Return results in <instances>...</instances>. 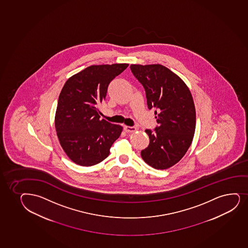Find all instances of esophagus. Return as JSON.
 <instances>
[{
  "label": "esophagus",
  "instance_id": "34e87169",
  "mask_svg": "<svg viewBox=\"0 0 248 248\" xmlns=\"http://www.w3.org/2000/svg\"><path fill=\"white\" fill-rule=\"evenodd\" d=\"M124 130L127 133H132V132H135V131H137V127H134V126H127V125H125V126H124Z\"/></svg>",
  "mask_w": 248,
  "mask_h": 248
}]
</instances>
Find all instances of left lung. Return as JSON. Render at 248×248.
Masks as SVG:
<instances>
[{
    "label": "left lung",
    "instance_id": "1",
    "mask_svg": "<svg viewBox=\"0 0 248 248\" xmlns=\"http://www.w3.org/2000/svg\"><path fill=\"white\" fill-rule=\"evenodd\" d=\"M132 74L145 90L148 108L157 109L158 126L145 130L149 145L140 152L146 164L166 170L182 159L190 146L196 125L194 100L185 82L161 64H131Z\"/></svg>",
    "mask_w": 248,
    "mask_h": 248
}]
</instances>
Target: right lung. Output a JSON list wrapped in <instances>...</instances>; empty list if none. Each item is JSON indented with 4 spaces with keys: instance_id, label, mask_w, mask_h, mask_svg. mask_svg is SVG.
<instances>
[{
    "instance_id": "obj_1",
    "label": "right lung",
    "mask_w": 248,
    "mask_h": 248,
    "mask_svg": "<svg viewBox=\"0 0 248 248\" xmlns=\"http://www.w3.org/2000/svg\"><path fill=\"white\" fill-rule=\"evenodd\" d=\"M128 63L89 66L66 81L59 97L55 130L60 145L73 162L92 166L108 156L123 126L100 119L98 106L109 83Z\"/></svg>"
}]
</instances>
